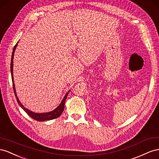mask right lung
<instances>
[{"label":"right lung","mask_w":159,"mask_h":159,"mask_svg":"<svg viewBox=\"0 0 159 159\" xmlns=\"http://www.w3.org/2000/svg\"><path fill=\"white\" fill-rule=\"evenodd\" d=\"M16 45H17V44H16L14 48H13V51H12V54L11 62V76H12L13 90H14V93H15V97H16V101H17L18 103H19V105L20 106V107L22 108V109H23L27 113V115L30 116L32 118V119H33L37 120V121H44V120H52V119H57V118H58L62 114L63 111H64V107H65V103L66 98L67 97V95L69 94L70 90L66 94L64 98L62 99L61 103L60 104V105L58 106L56 108V109H54V111H52L51 112H46V113H35V112H32V111L27 109V108H26L20 103L19 98H18V97L16 96V90H15V83H14V80H13V73H12V70H13V57H14V53H15V51L16 49Z\"/></svg>","instance_id":"obj_1"}]
</instances>
